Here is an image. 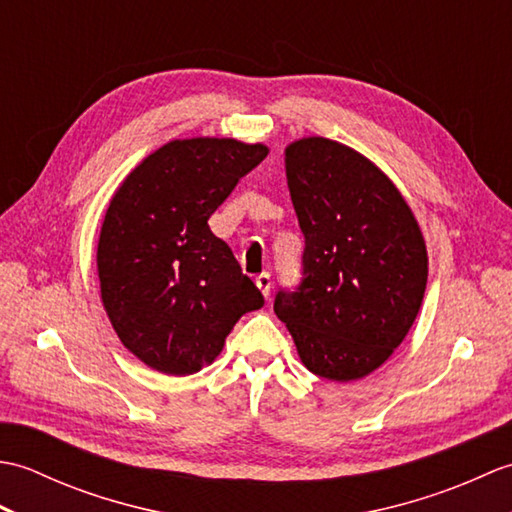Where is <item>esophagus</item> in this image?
I'll use <instances>...</instances> for the list:
<instances>
[{
    "mask_svg": "<svg viewBox=\"0 0 512 512\" xmlns=\"http://www.w3.org/2000/svg\"><path fill=\"white\" fill-rule=\"evenodd\" d=\"M255 284H257V288H259V292H262V295L268 299L270 288H273V279H270V275H268V273H262V275H259V277L255 279Z\"/></svg>",
    "mask_w": 512,
    "mask_h": 512,
    "instance_id": "1",
    "label": "esophagus"
}]
</instances>
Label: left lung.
Listing matches in <instances>:
<instances>
[{
	"label": "left lung",
	"instance_id": "obj_1",
	"mask_svg": "<svg viewBox=\"0 0 512 512\" xmlns=\"http://www.w3.org/2000/svg\"><path fill=\"white\" fill-rule=\"evenodd\" d=\"M303 279L281 290L286 323L312 374L350 383L383 365L422 306L429 257L411 206L372 160L323 136L286 147Z\"/></svg>",
	"mask_w": 512,
	"mask_h": 512
}]
</instances>
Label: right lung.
Listing matches in <instances>:
<instances>
[{
	"mask_svg": "<svg viewBox=\"0 0 512 512\" xmlns=\"http://www.w3.org/2000/svg\"><path fill=\"white\" fill-rule=\"evenodd\" d=\"M266 156L235 138L171 140L112 195L96 248L101 301L121 343L160 374L211 365L239 317L264 306L209 217Z\"/></svg>",
	"mask_w": 512,
	"mask_h": 512,
	"instance_id": "obj_1",
	"label": "right lung"
}]
</instances>
